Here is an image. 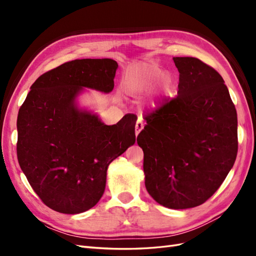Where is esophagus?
Masks as SVG:
<instances>
[{
    "instance_id": "esophagus-1",
    "label": "esophagus",
    "mask_w": 256,
    "mask_h": 256,
    "mask_svg": "<svg viewBox=\"0 0 256 256\" xmlns=\"http://www.w3.org/2000/svg\"><path fill=\"white\" fill-rule=\"evenodd\" d=\"M144 128V122L141 118H138L136 120V136H138V134L141 132V130Z\"/></svg>"
}]
</instances>
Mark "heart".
Returning a JSON list of instances; mask_svg holds the SVG:
<instances>
[{"label":"heart","instance_id":"heart-1","mask_svg":"<svg viewBox=\"0 0 256 256\" xmlns=\"http://www.w3.org/2000/svg\"><path fill=\"white\" fill-rule=\"evenodd\" d=\"M162 76L164 72L154 63H143L127 69L122 78V88L129 95H142L148 92ZM172 88V80L164 76L162 80V90L168 92Z\"/></svg>","mask_w":256,"mask_h":256}]
</instances>
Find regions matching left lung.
Here are the masks:
<instances>
[{
  "label": "left lung",
  "mask_w": 256,
  "mask_h": 256,
  "mask_svg": "<svg viewBox=\"0 0 256 256\" xmlns=\"http://www.w3.org/2000/svg\"><path fill=\"white\" fill-rule=\"evenodd\" d=\"M177 96L145 115L136 141L144 152L145 187L160 205L205 203L233 168L237 113L218 72L196 58H173Z\"/></svg>",
  "instance_id": "1"
}]
</instances>
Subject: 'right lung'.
<instances>
[{"instance_id":"right-lung-1","label":"right lung","mask_w":256,"mask_h":256,"mask_svg":"<svg viewBox=\"0 0 256 256\" xmlns=\"http://www.w3.org/2000/svg\"><path fill=\"white\" fill-rule=\"evenodd\" d=\"M118 67L111 58L67 62L42 74L20 108V168L44 204L58 212L94 207L104 192L108 166L136 142L134 114L108 126L76 104L83 88L112 92Z\"/></svg>"}]
</instances>
